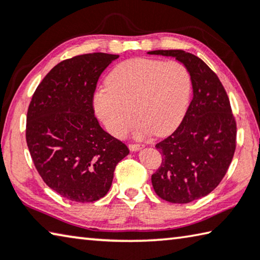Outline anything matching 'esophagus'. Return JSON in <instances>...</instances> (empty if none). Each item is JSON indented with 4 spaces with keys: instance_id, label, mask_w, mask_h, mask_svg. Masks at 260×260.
<instances>
[{
    "instance_id": "esophagus-1",
    "label": "esophagus",
    "mask_w": 260,
    "mask_h": 260,
    "mask_svg": "<svg viewBox=\"0 0 260 260\" xmlns=\"http://www.w3.org/2000/svg\"><path fill=\"white\" fill-rule=\"evenodd\" d=\"M144 146L143 144H139V143H131L128 144V148L131 151H139L140 149H142Z\"/></svg>"
}]
</instances>
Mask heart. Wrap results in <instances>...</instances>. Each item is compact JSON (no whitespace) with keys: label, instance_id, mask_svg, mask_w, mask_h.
I'll list each match as a JSON object with an SVG mask.
<instances>
[{"label":"heart","instance_id":"1","mask_svg":"<svg viewBox=\"0 0 260 260\" xmlns=\"http://www.w3.org/2000/svg\"><path fill=\"white\" fill-rule=\"evenodd\" d=\"M108 89L94 95V108L111 135L126 136L136 118L140 135L165 136L183 120L191 94V78L178 61L135 58L117 65ZM134 109V114L131 109Z\"/></svg>","mask_w":260,"mask_h":260}]
</instances>
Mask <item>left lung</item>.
Here are the masks:
<instances>
[{
	"instance_id": "1",
	"label": "left lung",
	"mask_w": 260,
	"mask_h": 260,
	"mask_svg": "<svg viewBox=\"0 0 260 260\" xmlns=\"http://www.w3.org/2000/svg\"><path fill=\"white\" fill-rule=\"evenodd\" d=\"M175 57L191 78L192 100L183 120L156 144L161 164L151 175L161 200L184 204L210 193L225 177L236 148V121L227 93L212 70L183 50H153Z\"/></svg>"
}]
</instances>
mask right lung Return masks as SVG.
<instances>
[{
    "label": "right lung",
    "instance_id": "obj_1",
    "mask_svg": "<svg viewBox=\"0 0 260 260\" xmlns=\"http://www.w3.org/2000/svg\"><path fill=\"white\" fill-rule=\"evenodd\" d=\"M118 55L93 52L65 59L34 91L26 142L35 169L52 190L70 201L102 199L128 148L100 126L93 99L99 78Z\"/></svg>",
    "mask_w": 260,
    "mask_h": 260
}]
</instances>
